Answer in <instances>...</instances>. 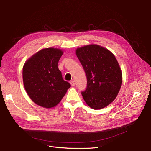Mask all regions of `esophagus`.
<instances>
[{"label": "esophagus", "instance_id": "1", "mask_svg": "<svg viewBox=\"0 0 151 151\" xmlns=\"http://www.w3.org/2000/svg\"><path fill=\"white\" fill-rule=\"evenodd\" d=\"M70 83V84H71V86H75V83L73 81H71Z\"/></svg>", "mask_w": 151, "mask_h": 151}]
</instances>
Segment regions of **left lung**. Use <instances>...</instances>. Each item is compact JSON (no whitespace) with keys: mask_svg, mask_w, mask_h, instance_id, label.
<instances>
[{"mask_svg":"<svg viewBox=\"0 0 151 151\" xmlns=\"http://www.w3.org/2000/svg\"><path fill=\"white\" fill-rule=\"evenodd\" d=\"M76 54L87 78L86 90L81 92L84 100L92 109L105 108L116 99L122 84L121 70L115 56L96 45L78 48Z\"/></svg>","mask_w":151,"mask_h":151,"instance_id":"left-lung-1","label":"left lung"}]
</instances>
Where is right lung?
<instances>
[{"label":"right lung","mask_w":151,"mask_h":151,"mask_svg":"<svg viewBox=\"0 0 151 151\" xmlns=\"http://www.w3.org/2000/svg\"><path fill=\"white\" fill-rule=\"evenodd\" d=\"M62 54L60 50L53 47L43 49L32 55L23 67L25 89L39 106L50 108L57 105L70 88L58 68Z\"/></svg>","instance_id":"1"}]
</instances>
